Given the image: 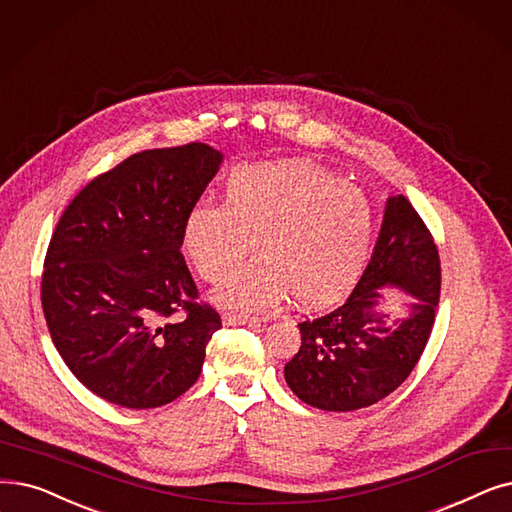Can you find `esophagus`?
I'll use <instances>...</instances> for the list:
<instances>
[{"label":"esophagus","mask_w":512,"mask_h":512,"mask_svg":"<svg viewBox=\"0 0 512 512\" xmlns=\"http://www.w3.org/2000/svg\"><path fill=\"white\" fill-rule=\"evenodd\" d=\"M224 324L226 326H261V320H257V318H249V316H236V314H226L224 318Z\"/></svg>","instance_id":"obj_1"}]
</instances>
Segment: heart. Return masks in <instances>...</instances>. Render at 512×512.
Masks as SVG:
<instances>
[{
	"label": "heart",
	"instance_id": "heart-1",
	"mask_svg": "<svg viewBox=\"0 0 512 512\" xmlns=\"http://www.w3.org/2000/svg\"><path fill=\"white\" fill-rule=\"evenodd\" d=\"M372 242L368 198L339 175L311 163L236 167L219 207L194 205L182 224V251L203 280H228L215 303L270 311L293 297L320 309L345 295L364 270Z\"/></svg>",
	"mask_w": 512,
	"mask_h": 512
}]
</instances>
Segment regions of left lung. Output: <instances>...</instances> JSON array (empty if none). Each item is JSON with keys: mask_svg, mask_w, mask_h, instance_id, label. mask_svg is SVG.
<instances>
[{"mask_svg": "<svg viewBox=\"0 0 512 512\" xmlns=\"http://www.w3.org/2000/svg\"><path fill=\"white\" fill-rule=\"evenodd\" d=\"M383 287L415 301L390 320ZM441 291L439 255L427 226L406 196H389L379 238L347 301L330 314L299 324L301 347L284 366L291 391L328 412L381 402L402 385L429 341Z\"/></svg>", "mask_w": 512, "mask_h": 512, "instance_id": "8db88e82", "label": "left lung"}]
</instances>
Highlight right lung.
Wrapping results in <instances>:
<instances>
[{
	"label": "right lung",
	"mask_w": 512,
	"mask_h": 512,
	"mask_svg": "<svg viewBox=\"0 0 512 512\" xmlns=\"http://www.w3.org/2000/svg\"><path fill=\"white\" fill-rule=\"evenodd\" d=\"M224 154L194 142L144 150L87 184L62 213L41 278L52 341L110 404L165 406L201 376L221 320L186 268L182 224ZM184 310L182 321H171Z\"/></svg>",
	"instance_id": "1"
}]
</instances>
